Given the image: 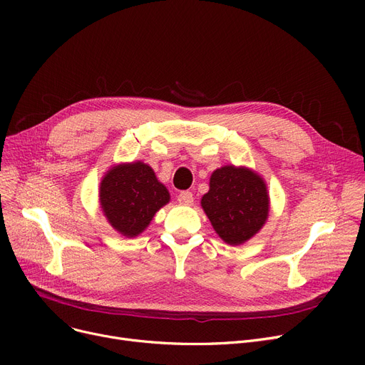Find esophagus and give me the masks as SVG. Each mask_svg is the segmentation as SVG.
<instances>
[{"instance_id": "1", "label": "esophagus", "mask_w": 365, "mask_h": 365, "mask_svg": "<svg viewBox=\"0 0 365 365\" xmlns=\"http://www.w3.org/2000/svg\"><path fill=\"white\" fill-rule=\"evenodd\" d=\"M178 201L182 205H190L194 202V195L189 190H182V192L178 195Z\"/></svg>"}]
</instances>
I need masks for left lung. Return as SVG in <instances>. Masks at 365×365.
<instances>
[{"mask_svg": "<svg viewBox=\"0 0 365 365\" xmlns=\"http://www.w3.org/2000/svg\"><path fill=\"white\" fill-rule=\"evenodd\" d=\"M201 205L219 237L231 245L250 240L269 213L264 182L248 168L226 165L210 178Z\"/></svg>", "mask_w": 365, "mask_h": 365, "instance_id": "8db88e82", "label": "left lung"}]
</instances>
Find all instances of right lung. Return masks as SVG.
<instances>
[{
	"label": "right lung",
	"mask_w": 365,
	"mask_h": 365,
	"mask_svg": "<svg viewBox=\"0 0 365 365\" xmlns=\"http://www.w3.org/2000/svg\"><path fill=\"white\" fill-rule=\"evenodd\" d=\"M170 200L153 170L138 161L109 170L101 183V202L109 223L125 237H136Z\"/></svg>",
	"instance_id": "1"
}]
</instances>
